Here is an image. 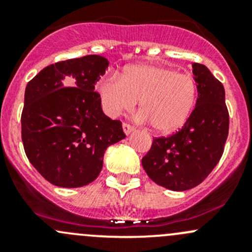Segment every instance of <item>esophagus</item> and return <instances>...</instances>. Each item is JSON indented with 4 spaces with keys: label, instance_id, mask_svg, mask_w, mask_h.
Here are the masks:
<instances>
[{
    "label": "esophagus",
    "instance_id": "obj_1",
    "mask_svg": "<svg viewBox=\"0 0 252 252\" xmlns=\"http://www.w3.org/2000/svg\"><path fill=\"white\" fill-rule=\"evenodd\" d=\"M123 130H124V133H126V135H129V134L134 130V126H130V124H128V123H123Z\"/></svg>",
    "mask_w": 252,
    "mask_h": 252
}]
</instances>
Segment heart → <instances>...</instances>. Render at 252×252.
Here are the masks:
<instances>
[{
	"instance_id": "1",
	"label": "heart",
	"mask_w": 252,
	"mask_h": 252,
	"mask_svg": "<svg viewBox=\"0 0 252 252\" xmlns=\"http://www.w3.org/2000/svg\"><path fill=\"white\" fill-rule=\"evenodd\" d=\"M98 93L111 117L130 111L139 101L141 118L161 134L182 128L197 100V85L191 75L155 64H134L121 78H103Z\"/></svg>"
}]
</instances>
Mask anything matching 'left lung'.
I'll list each match as a JSON object with an SVG mask.
<instances>
[{
	"label": "left lung",
	"instance_id": "left-lung-1",
	"mask_svg": "<svg viewBox=\"0 0 252 252\" xmlns=\"http://www.w3.org/2000/svg\"><path fill=\"white\" fill-rule=\"evenodd\" d=\"M192 74L197 100L191 116L173 135L154 139L141 161L150 179L173 191L204 182L220 162L229 130L222 83L200 63L192 64Z\"/></svg>",
	"mask_w": 252,
	"mask_h": 252
}]
</instances>
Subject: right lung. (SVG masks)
Here are the masks:
<instances>
[{
	"label": "right lung",
	"instance_id": "1",
	"mask_svg": "<svg viewBox=\"0 0 252 252\" xmlns=\"http://www.w3.org/2000/svg\"><path fill=\"white\" fill-rule=\"evenodd\" d=\"M108 62L98 55L47 65L28 83L22 140L30 163L51 184L94 182L108 146L126 138L119 121L103 113L95 85Z\"/></svg>",
	"mask_w": 252,
	"mask_h": 252
}]
</instances>
